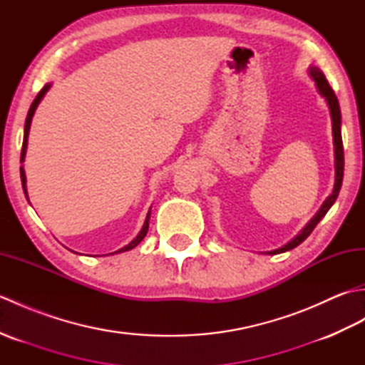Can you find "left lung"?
<instances>
[{
	"label": "left lung",
	"instance_id": "8db88e82",
	"mask_svg": "<svg viewBox=\"0 0 365 365\" xmlns=\"http://www.w3.org/2000/svg\"><path fill=\"white\" fill-rule=\"evenodd\" d=\"M309 75L312 76V80L317 84V89H319L320 94L327 98V103L329 106V113H331V120H332V141H334V158H336V182H334V190H332V195L324 200V204L314 218L307 222V226L301 230V234L294 237L292 242L284 245L282 247L274 251H268L267 254H281L285 251H290L293 247H297L301 245L304 240L312 234V230L315 229L317 224L320 222L324 215L328 213L332 204L336 202V199L339 196L340 187H342V180H344V144H342V133H340V123H342V119H340V108H339V100L334 94V91L329 86V83L327 80V76L323 75L319 67H311L309 68Z\"/></svg>",
	"mask_w": 365,
	"mask_h": 365
}]
</instances>
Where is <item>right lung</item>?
I'll use <instances>...</instances> for the list:
<instances>
[{
	"instance_id": "1",
	"label": "right lung",
	"mask_w": 365,
	"mask_h": 365,
	"mask_svg": "<svg viewBox=\"0 0 365 365\" xmlns=\"http://www.w3.org/2000/svg\"><path fill=\"white\" fill-rule=\"evenodd\" d=\"M50 86H51V84H45V86L41 89V92H38V94H37V97L34 98V102L31 103V108H29L28 115H26V122H25V135H23V145H21V155H20V161H21V163H23V160H25V155H26L28 135H29L31 120H33V115H34V113H36V108H37V105L41 103V100H42V98H43V96L46 94V91L50 89ZM20 177H21V187H23V191H25V196H26V199H28V191H26V175H25V169H23V166L20 168ZM149 220H150V210H149V213H147V216H145V221H144V226H143L141 232H139L138 237L133 240V242L128 243L127 246H123L122 250L115 251V252H111V254H118V252H125V251H130V250H133L135 246H138L139 243H141V242H143V238H144V237H145V234H147V230H149Z\"/></svg>"
}]
</instances>
